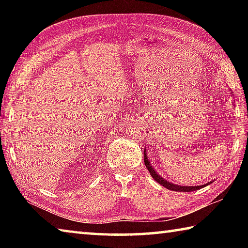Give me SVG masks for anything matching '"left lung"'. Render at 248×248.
<instances>
[{"label":"left lung","instance_id":"8db88e82","mask_svg":"<svg viewBox=\"0 0 248 248\" xmlns=\"http://www.w3.org/2000/svg\"><path fill=\"white\" fill-rule=\"evenodd\" d=\"M232 94H233V92H232ZM145 152H146V150H145V148H144V164H145V166H146V169H148V170L150 171L151 176H152V177H153L155 180H156V182H157L159 185H162V186H164L165 188H167V189L173 190V191H183V192L195 191V190H198V189H200V188L205 187V186H207V185L212 183V182H209L208 184L201 185V186H179V185H175V184H173V183L167 182L166 179L162 178L161 176H159V175L156 173V170H155L153 169L152 165L150 164V161H149L148 156H146V153H145Z\"/></svg>","mask_w":248,"mask_h":248}]
</instances>
